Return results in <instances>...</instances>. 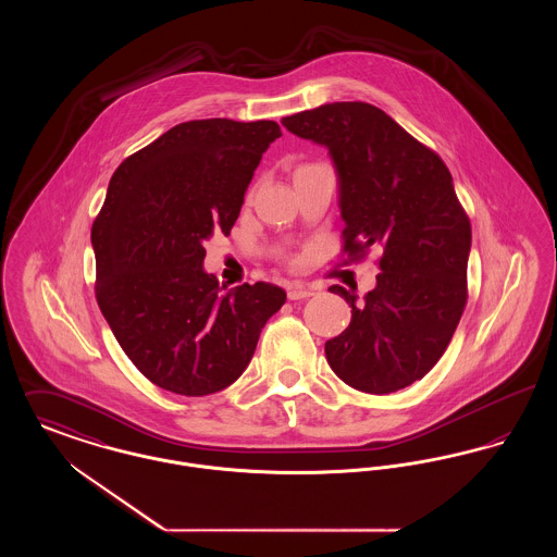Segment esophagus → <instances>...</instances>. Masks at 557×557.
Segmentation results:
<instances>
[{
  "label": "esophagus",
  "instance_id": "obj_1",
  "mask_svg": "<svg viewBox=\"0 0 557 557\" xmlns=\"http://www.w3.org/2000/svg\"><path fill=\"white\" fill-rule=\"evenodd\" d=\"M315 292L313 288H309V286H302V284H294V286H288V298L290 300H302V298H309V296H313Z\"/></svg>",
  "mask_w": 557,
  "mask_h": 557
}]
</instances>
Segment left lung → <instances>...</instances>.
<instances>
[{
	"instance_id": "8db88e82",
	"label": "left lung",
	"mask_w": 557,
	"mask_h": 557,
	"mask_svg": "<svg viewBox=\"0 0 557 557\" xmlns=\"http://www.w3.org/2000/svg\"><path fill=\"white\" fill-rule=\"evenodd\" d=\"M288 132L327 146L341 180V255L350 261L380 246L375 288L352 309L325 357L348 386L388 395L428 371L447 350L468 302L472 225L443 159L368 102H334L282 119Z\"/></svg>"
}]
</instances>
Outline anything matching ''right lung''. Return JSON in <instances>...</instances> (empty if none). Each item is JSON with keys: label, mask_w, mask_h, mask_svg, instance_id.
Returning a JSON list of instances; mask_svg holds the SVG:
<instances>
[{"label": "right lung", "mask_w": 557, "mask_h": 557, "mask_svg": "<svg viewBox=\"0 0 557 557\" xmlns=\"http://www.w3.org/2000/svg\"><path fill=\"white\" fill-rule=\"evenodd\" d=\"M275 121L180 123L123 160L91 225L96 300L133 366L160 388L205 397L236 382L286 292L221 294L205 239L230 236Z\"/></svg>", "instance_id": "obj_1"}]
</instances>
